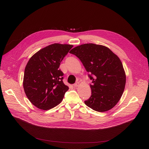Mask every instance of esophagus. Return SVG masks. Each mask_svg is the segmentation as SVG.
<instances>
[{
  "label": "esophagus",
  "instance_id": "1",
  "mask_svg": "<svg viewBox=\"0 0 149 149\" xmlns=\"http://www.w3.org/2000/svg\"><path fill=\"white\" fill-rule=\"evenodd\" d=\"M79 85V82L77 81L76 83H75L74 84V86L75 88H76V87H77Z\"/></svg>",
  "mask_w": 149,
  "mask_h": 149
}]
</instances>
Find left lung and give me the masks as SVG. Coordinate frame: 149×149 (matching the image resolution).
Returning <instances> with one entry per match:
<instances>
[{
    "label": "left lung",
    "instance_id": "1",
    "mask_svg": "<svg viewBox=\"0 0 149 149\" xmlns=\"http://www.w3.org/2000/svg\"><path fill=\"white\" fill-rule=\"evenodd\" d=\"M80 59L92 80L91 96L85 104L97 112L113 108L120 100L126 84L123 64L107 47L93 43L78 46L69 52Z\"/></svg>",
    "mask_w": 149,
    "mask_h": 149
}]
</instances>
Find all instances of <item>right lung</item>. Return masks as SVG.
Returning a JSON list of instances; mask_svg holds the SVG:
<instances>
[{
  "label": "right lung",
  "instance_id": "add662e5",
  "mask_svg": "<svg viewBox=\"0 0 149 149\" xmlns=\"http://www.w3.org/2000/svg\"><path fill=\"white\" fill-rule=\"evenodd\" d=\"M73 47L54 43L38 51L31 57L25 69L23 88L31 103L48 110L61 103L69 88L63 82L61 61Z\"/></svg>",
  "mask_w": 149,
  "mask_h": 149
}]
</instances>
